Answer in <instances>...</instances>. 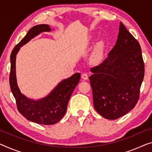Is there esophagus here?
<instances>
[{
	"label": "esophagus",
	"mask_w": 152,
	"mask_h": 152,
	"mask_svg": "<svg viewBox=\"0 0 152 152\" xmlns=\"http://www.w3.org/2000/svg\"><path fill=\"white\" fill-rule=\"evenodd\" d=\"M88 78H89V77H88V75L87 74L84 73V74H82V78L83 79V80H87Z\"/></svg>",
	"instance_id": "obj_1"
}]
</instances>
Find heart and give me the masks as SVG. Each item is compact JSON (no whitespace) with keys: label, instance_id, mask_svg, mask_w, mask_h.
Segmentation results:
<instances>
[{"label":"heart","instance_id":"b5f03b06","mask_svg":"<svg viewBox=\"0 0 152 152\" xmlns=\"http://www.w3.org/2000/svg\"><path fill=\"white\" fill-rule=\"evenodd\" d=\"M105 52V44L102 41H99L97 43L93 53L91 61L94 63H98L102 60Z\"/></svg>","mask_w":152,"mask_h":152}]
</instances>
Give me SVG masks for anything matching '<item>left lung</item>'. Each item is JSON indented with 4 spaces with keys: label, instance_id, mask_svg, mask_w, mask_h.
Returning a JSON list of instances; mask_svg holds the SVG:
<instances>
[{
    "label": "left lung",
    "instance_id": "1",
    "mask_svg": "<svg viewBox=\"0 0 152 152\" xmlns=\"http://www.w3.org/2000/svg\"><path fill=\"white\" fill-rule=\"evenodd\" d=\"M119 31L115 46L101 64L91 69L89 77L95 109L107 119L134 108L144 78L140 44L121 22Z\"/></svg>",
    "mask_w": 152,
    "mask_h": 152
}]
</instances>
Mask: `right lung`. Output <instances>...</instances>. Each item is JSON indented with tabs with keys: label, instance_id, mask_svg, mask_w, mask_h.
Segmentation results:
<instances>
[{
	"label": "right lung",
	"instance_id": "add662e5",
	"mask_svg": "<svg viewBox=\"0 0 152 152\" xmlns=\"http://www.w3.org/2000/svg\"><path fill=\"white\" fill-rule=\"evenodd\" d=\"M51 31L52 29L48 24H39L33 26L19 44L15 46L10 56V84L11 92L16 100L18 109L26 119L42 125H53L63 118L66 112L70 96L80 78V74H74L58 83L47 96L39 99L27 98L20 91L15 72V59L20 47L40 33Z\"/></svg>",
	"mask_w": 152,
	"mask_h": 152
}]
</instances>
